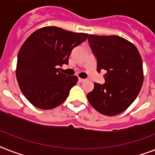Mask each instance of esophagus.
Returning a JSON list of instances; mask_svg holds the SVG:
<instances>
[{"label": "esophagus", "mask_w": 155, "mask_h": 155, "mask_svg": "<svg viewBox=\"0 0 155 155\" xmlns=\"http://www.w3.org/2000/svg\"><path fill=\"white\" fill-rule=\"evenodd\" d=\"M79 80V82H80V83L85 81V80H84V79H82V78H79V80Z\"/></svg>", "instance_id": "34e87169"}]
</instances>
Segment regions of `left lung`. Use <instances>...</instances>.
Returning <instances> with one entry per match:
<instances>
[{
    "instance_id": "1",
    "label": "left lung",
    "mask_w": 155,
    "mask_h": 155,
    "mask_svg": "<svg viewBox=\"0 0 155 155\" xmlns=\"http://www.w3.org/2000/svg\"><path fill=\"white\" fill-rule=\"evenodd\" d=\"M88 42L96 57L98 72L104 70L106 74L105 83H95L87 98L101 114H120L134 101L143 86V60L139 51L132 43L119 36L89 35Z\"/></svg>"
}]
</instances>
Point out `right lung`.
Masks as SVG:
<instances>
[{"mask_svg": "<svg viewBox=\"0 0 155 155\" xmlns=\"http://www.w3.org/2000/svg\"><path fill=\"white\" fill-rule=\"evenodd\" d=\"M87 36L48 26L35 31L25 41L17 56L16 80L21 92L33 106L48 110L66 100L78 78L61 73L58 68L68 64L72 49Z\"/></svg>", "mask_w": 155, "mask_h": 155, "instance_id": "1", "label": "right lung"}]
</instances>
